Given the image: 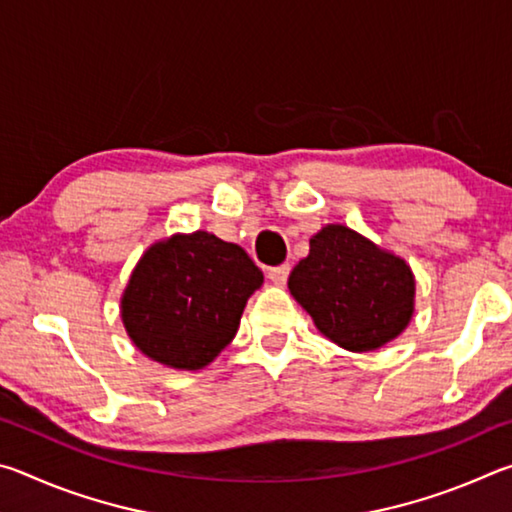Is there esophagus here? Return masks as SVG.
Masks as SVG:
<instances>
[{
  "label": "esophagus",
  "instance_id": "34e87169",
  "mask_svg": "<svg viewBox=\"0 0 512 512\" xmlns=\"http://www.w3.org/2000/svg\"><path fill=\"white\" fill-rule=\"evenodd\" d=\"M289 273H291V266L289 264L275 266V268H271V271H268V280H271L273 284H277V287H282V284L289 280Z\"/></svg>",
  "mask_w": 512,
  "mask_h": 512
}]
</instances>
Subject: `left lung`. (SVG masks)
<instances>
[{
    "mask_svg": "<svg viewBox=\"0 0 512 512\" xmlns=\"http://www.w3.org/2000/svg\"><path fill=\"white\" fill-rule=\"evenodd\" d=\"M289 291L329 341L370 352L409 325L415 277L402 257L348 225L329 223L309 239V255L289 275Z\"/></svg>",
    "mask_w": 512,
    "mask_h": 512,
    "instance_id": "obj_1",
    "label": "left lung"
}]
</instances>
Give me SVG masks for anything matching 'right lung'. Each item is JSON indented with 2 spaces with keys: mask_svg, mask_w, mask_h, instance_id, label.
<instances>
[{
  "mask_svg": "<svg viewBox=\"0 0 512 512\" xmlns=\"http://www.w3.org/2000/svg\"><path fill=\"white\" fill-rule=\"evenodd\" d=\"M264 275L237 244L212 232L153 244L133 268L121 320L137 350L176 370H201L235 339Z\"/></svg>",
  "mask_w": 512,
  "mask_h": 512,
  "instance_id": "right-lung-1",
  "label": "right lung"
}]
</instances>
